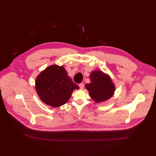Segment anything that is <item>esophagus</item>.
<instances>
[{
	"label": "esophagus",
	"instance_id": "obj_1",
	"mask_svg": "<svg viewBox=\"0 0 156 156\" xmlns=\"http://www.w3.org/2000/svg\"><path fill=\"white\" fill-rule=\"evenodd\" d=\"M84 85L83 83H80V84H79V87H80V89H81V90H83V89L84 88Z\"/></svg>",
	"mask_w": 156,
	"mask_h": 156
}]
</instances>
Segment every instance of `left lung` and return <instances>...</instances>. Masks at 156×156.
Here are the masks:
<instances>
[{
    "label": "left lung",
    "instance_id": "left-lung-1",
    "mask_svg": "<svg viewBox=\"0 0 156 156\" xmlns=\"http://www.w3.org/2000/svg\"><path fill=\"white\" fill-rule=\"evenodd\" d=\"M90 78L91 83L86 84L85 87L95 102H104L114 96L115 86L108 74L94 70L91 72Z\"/></svg>",
    "mask_w": 156,
    "mask_h": 156
}]
</instances>
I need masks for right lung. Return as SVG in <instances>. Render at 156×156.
Here are the masks:
<instances>
[{
    "label": "right lung",
    "mask_w": 156,
    "mask_h": 156,
    "mask_svg": "<svg viewBox=\"0 0 156 156\" xmlns=\"http://www.w3.org/2000/svg\"><path fill=\"white\" fill-rule=\"evenodd\" d=\"M35 88L44 104L58 107L67 102L79 86L72 81L63 66L52 65L37 76Z\"/></svg>",
    "instance_id": "right-lung-1"
}]
</instances>
